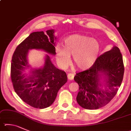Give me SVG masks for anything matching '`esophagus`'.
<instances>
[{
    "label": "esophagus",
    "mask_w": 131,
    "mask_h": 131,
    "mask_svg": "<svg viewBox=\"0 0 131 131\" xmlns=\"http://www.w3.org/2000/svg\"><path fill=\"white\" fill-rule=\"evenodd\" d=\"M68 78L69 80H72L74 78V74L73 73H69L68 74Z\"/></svg>",
    "instance_id": "esophagus-1"
}]
</instances>
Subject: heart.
<instances>
[{
	"instance_id": "b5f03b06",
	"label": "heart",
	"mask_w": 131,
	"mask_h": 131,
	"mask_svg": "<svg viewBox=\"0 0 131 131\" xmlns=\"http://www.w3.org/2000/svg\"><path fill=\"white\" fill-rule=\"evenodd\" d=\"M100 45L94 38L81 34H73L65 38L63 47H56V59L61 68H66L73 55L74 63L80 69L85 70L94 65L99 57Z\"/></svg>"
}]
</instances>
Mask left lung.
Returning a JSON list of instances; mask_svg holds the SVG:
<instances>
[{
	"label": "left lung",
	"instance_id": "8db88e82",
	"mask_svg": "<svg viewBox=\"0 0 131 131\" xmlns=\"http://www.w3.org/2000/svg\"><path fill=\"white\" fill-rule=\"evenodd\" d=\"M124 67L122 54L114 46L99 56L89 69L76 74L74 80L79 85L77 101L86 109H97L115 97L123 79ZM104 78V83L100 80ZM104 86V89L101 88Z\"/></svg>",
	"mask_w": 131,
	"mask_h": 131
}]
</instances>
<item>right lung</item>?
I'll return each mask as SVG.
<instances>
[{
  "label": "right lung",
  "instance_id": "right-lung-1",
  "mask_svg": "<svg viewBox=\"0 0 131 131\" xmlns=\"http://www.w3.org/2000/svg\"><path fill=\"white\" fill-rule=\"evenodd\" d=\"M54 30L34 32L16 47L13 54L11 65V78L14 90L22 100L31 106L43 109L50 106L56 99L59 89L67 82V75L51 62L46 56L43 66L31 69L29 75L25 73L30 68L27 60L28 50H42L55 55Z\"/></svg>",
  "mask_w": 131,
  "mask_h": 131
}]
</instances>
